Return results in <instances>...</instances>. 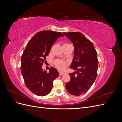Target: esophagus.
Returning <instances> with one entry per match:
<instances>
[{
	"mask_svg": "<svg viewBox=\"0 0 122 122\" xmlns=\"http://www.w3.org/2000/svg\"><path fill=\"white\" fill-rule=\"evenodd\" d=\"M59 74H60V76H61L62 75H64V74H65V73L64 72H59Z\"/></svg>",
	"mask_w": 122,
	"mask_h": 122,
	"instance_id": "obj_1",
	"label": "esophagus"
}]
</instances>
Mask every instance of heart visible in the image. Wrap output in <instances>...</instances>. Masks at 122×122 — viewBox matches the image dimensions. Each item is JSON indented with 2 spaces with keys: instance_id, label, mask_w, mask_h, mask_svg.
Returning a JSON list of instances; mask_svg holds the SVG:
<instances>
[{
  "instance_id": "1",
  "label": "heart",
  "mask_w": 122,
  "mask_h": 122,
  "mask_svg": "<svg viewBox=\"0 0 122 122\" xmlns=\"http://www.w3.org/2000/svg\"><path fill=\"white\" fill-rule=\"evenodd\" d=\"M55 66L60 70H64L66 67L67 62L61 60H57L55 62Z\"/></svg>"
}]
</instances>
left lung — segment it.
Instances as JSON below:
<instances>
[{"mask_svg": "<svg viewBox=\"0 0 122 122\" xmlns=\"http://www.w3.org/2000/svg\"><path fill=\"white\" fill-rule=\"evenodd\" d=\"M64 34L74 47L70 68L76 71L69 74L71 79L65 86L70 94L80 96L90 89L96 78L98 66L97 53L93 44L81 32H64Z\"/></svg>", "mask_w": 122, "mask_h": 122, "instance_id": "left-lung-1", "label": "left lung"}]
</instances>
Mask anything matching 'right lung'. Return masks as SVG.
<instances>
[{
	"label": "right lung",
	"instance_id": "obj_1",
	"mask_svg": "<svg viewBox=\"0 0 122 122\" xmlns=\"http://www.w3.org/2000/svg\"><path fill=\"white\" fill-rule=\"evenodd\" d=\"M60 32L44 30L36 34L27 43L21 59V70L26 86L32 93L44 96L51 92L53 81L59 76L57 70L51 67L49 73L42 66Z\"/></svg>",
	"mask_w": 122,
	"mask_h": 122
}]
</instances>
